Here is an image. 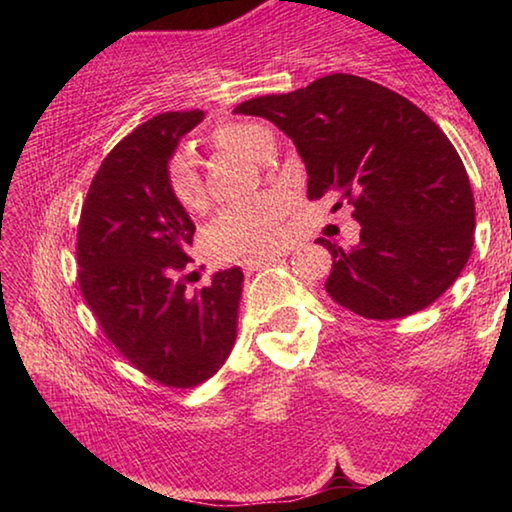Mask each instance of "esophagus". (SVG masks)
Returning <instances> with one entry per match:
<instances>
[{
    "label": "esophagus",
    "instance_id": "34e87169",
    "mask_svg": "<svg viewBox=\"0 0 512 512\" xmlns=\"http://www.w3.org/2000/svg\"><path fill=\"white\" fill-rule=\"evenodd\" d=\"M280 257H284V255L280 253V255H264V257L248 259V262H244V268H246V273H255V271H259V268H266L275 262H280Z\"/></svg>",
    "mask_w": 512,
    "mask_h": 512
}]
</instances>
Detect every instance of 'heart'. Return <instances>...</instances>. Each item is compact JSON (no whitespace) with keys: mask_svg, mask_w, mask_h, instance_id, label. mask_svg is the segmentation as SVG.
<instances>
[{"mask_svg":"<svg viewBox=\"0 0 512 512\" xmlns=\"http://www.w3.org/2000/svg\"><path fill=\"white\" fill-rule=\"evenodd\" d=\"M264 128L257 124H223L212 133V144L255 158ZM169 192L185 212H203L207 205L205 183L196 162L178 155L169 167ZM282 198L257 196L223 210L207 230V248L223 259H248L271 253L282 241Z\"/></svg>","mask_w":512,"mask_h":512,"instance_id":"1","label":"heart"}]
</instances>
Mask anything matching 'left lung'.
<instances>
[{"label":"left lung","instance_id":"obj_1","mask_svg":"<svg viewBox=\"0 0 512 512\" xmlns=\"http://www.w3.org/2000/svg\"><path fill=\"white\" fill-rule=\"evenodd\" d=\"M291 137L307 167L309 201L354 207L359 244L332 253L325 289L363 318L429 307L452 287L474 244L470 178L447 135L402 94L352 74L239 103Z\"/></svg>","mask_w":512,"mask_h":512}]
</instances>
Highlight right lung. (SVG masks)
<instances>
[{
  "label": "right lung",
  "mask_w": 512,
  "mask_h": 512,
  "mask_svg": "<svg viewBox=\"0 0 512 512\" xmlns=\"http://www.w3.org/2000/svg\"><path fill=\"white\" fill-rule=\"evenodd\" d=\"M201 110L162 112L126 135L85 196L76 259L81 293L108 341L158 384L194 388L216 375L237 339L244 273H214L187 291L196 225L169 192V160Z\"/></svg>",
  "instance_id": "right-lung-1"
}]
</instances>
